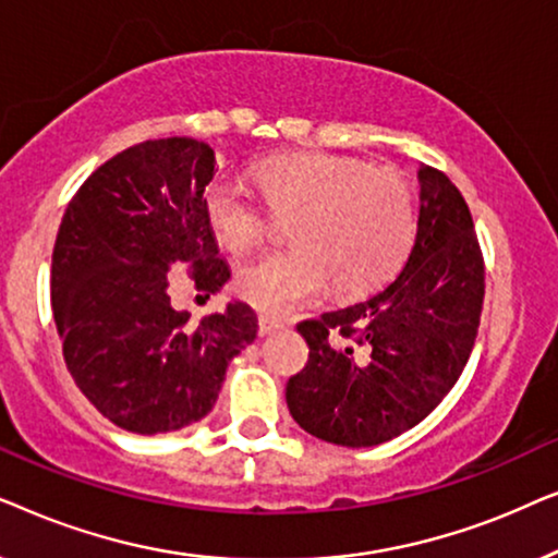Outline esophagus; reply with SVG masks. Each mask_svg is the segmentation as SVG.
Instances as JSON below:
<instances>
[{
	"label": "esophagus",
	"instance_id": "34e87169",
	"mask_svg": "<svg viewBox=\"0 0 558 558\" xmlns=\"http://www.w3.org/2000/svg\"><path fill=\"white\" fill-rule=\"evenodd\" d=\"M281 325H284V319L277 315H269V312L258 315V332L262 335H269L271 330H277V327H281Z\"/></svg>",
	"mask_w": 558,
	"mask_h": 558
}]
</instances>
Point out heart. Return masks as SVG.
<instances>
[{"instance_id": "1", "label": "heart", "mask_w": 558, "mask_h": 558, "mask_svg": "<svg viewBox=\"0 0 558 558\" xmlns=\"http://www.w3.org/2000/svg\"><path fill=\"white\" fill-rule=\"evenodd\" d=\"M264 208L235 185L210 182L203 216L233 254L254 248L274 220H292L296 246L258 256L235 271V292L266 312H289L335 294L363 296L399 271L414 243V193L401 172L353 157L304 151L254 167Z\"/></svg>"}]
</instances>
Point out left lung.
<instances>
[{
  "instance_id": "left-lung-1",
  "label": "left lung",
  "mask_w": 558,
  "mask_h": 558,
  "mask_svg": "<svg viewBox=\"0 0 558 558\" xmlns=\"http://www.w3.org/2000/svg\"><path fill=\"white\" fill-rule=\"evenodd\" d=\"M418 220L403 269L368 300L302 319L307 365L287 407L312 437L373 447L437 409L475 345L485 262L460 190L437 167L418 170Z\"/></svg>"
}]
</instances>
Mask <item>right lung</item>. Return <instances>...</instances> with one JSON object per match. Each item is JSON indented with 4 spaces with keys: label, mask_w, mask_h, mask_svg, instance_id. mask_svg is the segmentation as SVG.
<instances>
[{
    "label": "right lung",
    "mask_w": 558,
    "mask_h": 558,
    "mask_svg": "<svg viewBox=\"0 0 558 558\" xmlns=\"http://www.w3.org/2000/svg\"><path fill=\"white\" fill-rule=\"evenodd\" d=\"M216 151L190 136L134 144L68 203L50 300L81 393L121 429L162 434L213 409L233 355L256 338L243 302L190 319L170 302L172 266L205 296L231 277L203 216Z\"/></svg>",
    "instance_id": "obj_1"
}]
</instances>
